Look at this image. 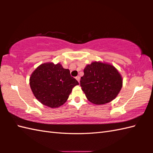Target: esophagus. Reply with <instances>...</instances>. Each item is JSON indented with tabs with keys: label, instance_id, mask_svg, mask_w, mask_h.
I'll list each match as a JSON object with an SVG mask.
<instances>
[{
	"label": "esophagus",
	"instance_id": "obj_1",
	"mask_svg": "<svg viewBox=\"0 0 153 153\" xmlns=\"http://www.w3.org/2000/svg\"><path fill=\"white\" fill-rule=\"evenodd\" d=\"M76 79H77V82H79V81H80V77H79V76H76Z\"/></svg>",
	"mask_w": 153,
	"mask_h": 153
}]
</instances>
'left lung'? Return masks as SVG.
I'll return each mask as SVG.
<instances>
[{"mask_svg":"<svg viewBox=\"0 0 153 153\" xmlns=\"http://www.w3.org/2000/svg\"><path fill=\"white\" fill-rule=\"evenodd\" d=\"M80 86L91 102L103 105L112 101L122 87V76L110 64L94 62L85 68Z\"/></svg>","mask_w":153,"mask_h":153,"instance_id":"8db88e82","label":"left lung"}]
</instances>
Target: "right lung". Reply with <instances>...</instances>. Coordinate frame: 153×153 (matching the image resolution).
<instances>
[{"label": "right lung", "instance_id": "right-lung-1", "mask_svg": "<svg viewBox=\"0 0 153 153\" xmlns=\"http://www.w3.org/2000/svg\"><path fill=\"white\" fill-rule=\"evenodd\" d=\"M30 84L34 96L41 103L58 108L66 102L72 89L79 83L60 64L45 63L32 73Z\"/></svg>", "mask_w": 153, "mask_h": 153}]
</instances>
